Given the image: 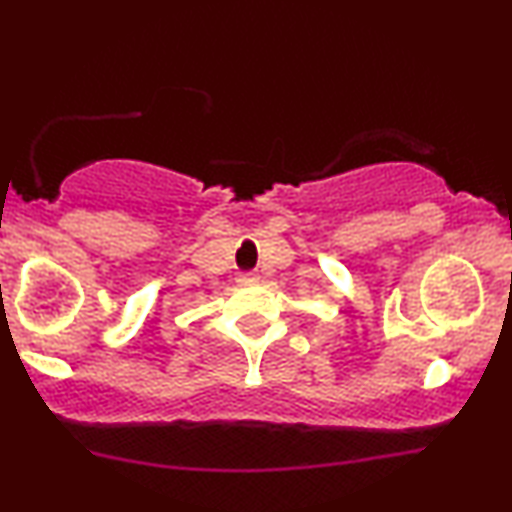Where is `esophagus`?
I'll use <instances>...</instances> for the list:
<instances>
[{"label": "esophagus", "instance_id": "obj_1", "mask_svg": "<svg viewBox=\"0 0 512 512\" xmlns=\"http://www.w3.org/2000/svg\"><path fill=\"white\" fill-rule=\"evenodd\" d=\"M238 281H240V283H252V281H255V276H252V274H243Z\"/></svg>", "mask_w": 512, "mask_h": 512}]
</instances>
